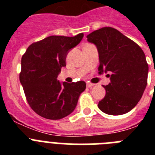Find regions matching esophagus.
Returning a JSON list of instances; mask_svg holds the SVG:
<instances>
[{
  "label": "esophagus",
  "mask_w": 155,
  "mask_h": 155,
  "mask_svg": "<svg viewBox=\"0 0 155 155\" xmlns=\"http://www.w3.org/2000/svg\"><path fill=\"white\" fill-rule=\"evenodd\" d=\"M86 85H87V87H91L94 86V84H91V83H89V82H87V83H86Z\"/></svg>",
  "instance_id": "obj_1"
}]
</instances>
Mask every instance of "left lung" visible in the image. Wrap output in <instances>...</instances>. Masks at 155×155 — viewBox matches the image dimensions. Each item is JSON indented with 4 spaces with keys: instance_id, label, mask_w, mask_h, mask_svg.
<instances>
[{
    "instance_id": "1",
    "label": "left lung",
    "mask_w": 155,
    "mask_h": 155,
    "mask_svg": "<svg viewBox=\"0 0 155 155\" xmlns=\"http://www.w3.org/2000/svg\"><path fill=\"white\" fill-rule=\"evenodd\" d=\"M97 47L98 74L111 75L110 83L103 87L105 95L98 102L103 113L118 116L128 113L141 98L147 84L145 54L136 42L112 27H104L87 35Z\"/></svg>"
}]
</instances>
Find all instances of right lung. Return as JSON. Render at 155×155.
I'll return each instance as SVG.
<instances>
[{
  "label": "right lung",
  "instance_id": "add662e5",
  "mask_svg": "<svg viewBox=\"0 0 155 155\" xmlns=\"http://www.w3.org/2000/svg\"><path fill=\"white\" fill-rule=\"evenodd\" d=\"M84 34L73 37L51 35L30 45L21 57L19 79L31 109L43 118L61 120L76 107L81 93L85 90L83 81L61 82L57 76L66 67L71 49L81 41Z\"/></svg>",
  "mask_w": 155,
  "mask_h": 155
}]
</instances>
